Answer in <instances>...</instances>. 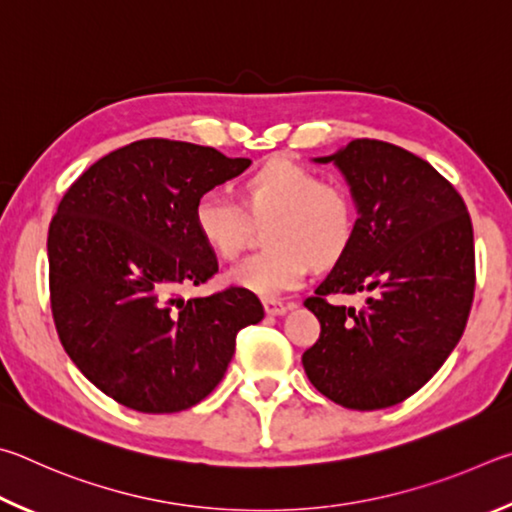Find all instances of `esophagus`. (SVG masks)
I'll use <instances>...</instances> for the list:
<instances>
[{
	"label": "esophagus",
	"instance_id": "obj_1",
	"mask_svg": "<svg viewBox=\"0 0 512 512\" xmlns=\"http://www.w3.org/2000/svg\"><path fill=\"white\" fill-rule=\"evenodd\" d=\"M263 303H265V312H267V315H272V317L283 315V312L290 308L288 303H283L281 299H265Z\"/></svg>",
	"mask_w": 512,
	"mask_h": 512
}]
</instances>
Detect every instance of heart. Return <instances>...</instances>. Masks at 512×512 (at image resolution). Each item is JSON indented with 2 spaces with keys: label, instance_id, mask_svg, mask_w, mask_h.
<instances>
[{
  "label": "heart",
  "instance_id": "heart-1",
  "mask_svg": "<svg viewBox=\"0 0 512 512\" xmlns=\"http://www.w3.org/2000/svg\"><path fill=\"white\" fill-rule=\"evenodd\" d=\"M242 202L206 191L195 200L193 224L215 256L236 261L256 222L273 220L265 233L272 247L229 274L233 285L265 299L299 288L312 258L335 261L353 238L357 209L351 188L292 159L276 157L254 170L242 184Z\"/></svg>",
  "mask_w": 512,
  "mask_h": 512
}]
</instances>
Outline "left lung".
Masks as SVG:
<instances>
[{"instance_id":"left-lung-1","label":"left lung","mask_w":512,"mask_h":512,"mask_svg":"<svg viewBox=\"0 0 512 512\" xmlns=\"http://www.w3.org/2000/svg\"><path fill=\"white\" fill-rule=\"evenodd\" d=\"M360 209L353 238L312 297L321 333L303 353L308 380L337 405L373 411L407 400L441 369L468 324L474 233L459 191L400 146L355 139L333 157ZM366 291L362 311L335 293Z\"/></svg>"}]
</instances>
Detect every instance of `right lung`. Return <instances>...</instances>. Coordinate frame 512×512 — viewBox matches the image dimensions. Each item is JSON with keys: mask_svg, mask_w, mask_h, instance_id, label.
Here are the masks:
<instances>
[{"mask_svg": "<svg viewBox=\"0 0 512 512\" xmlns=\"http://www.w3.org/2000/svg\"><path fill=\"white\" fill-rule=\"evenodd\" d=\"M249 159L141 139L67 188L49 224V303L60 344L105 396L143 414L191 409L218 387L240 328L265 317L251 290L184 301L218 272L193 224L202 193Z\"/></svg>", "mask_w": 512, "mask_h": 512, "instance_id": "right-lung-1", "label": "right lung"}]
</instances>
